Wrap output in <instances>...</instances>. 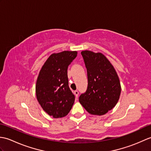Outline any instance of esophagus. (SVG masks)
Here are the masks:
<instances>
[{
    "label": "esophagus",
    "instance_id": "esophagus-1",
    "mask_svg": "<svg viewBox=\"0 0 151 151\" xmlns=\"http://www.w3.org/2000/svg\"><path fill=\"white\" fill-rule=\"evenodd\" d=\"M74 93H75L76 97H78V94H79V92L78 91H74Z\"/></svg>",
    "mask_w": 151,
    "mask_h": 151
}]
</instances>
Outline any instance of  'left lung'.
Returning <instances> with one entry per match:
<instances>
[{
  "instance_id": "obj_1",
  "label": "left lung",
  "mask_w": 151,
  "mask_h": 151,
  "mask_svg": "<svg viewBox=\"0 0 151 151\" xmlns=\"http://www.w3.org/2000/svg\"><path fill=\"white\" fill-rule=\"evenodd\" d=\"M88 75V88L79 97V102L89 114L102 115L113 108L121 95L117 74L102 53L81 52Z\"/></svg>"
}]
</instances>
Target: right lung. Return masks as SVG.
Returning <instances> with one entry per match:
<instances>
[{
  "label": "right lung",
  "instance_id": "1",
  "mask_svg": "<svg viewBox=\"0 0 151 151\" xmlns=\"http://www.w3.org/2000/svg\"><path fill=\"white\" fill-rule=\"evenodd\" d=\"M76 56V51L51 54L37 77L36 86L37 101L43 110L54 118L67 115L75 102V95L69 86L67 69Z\"/></svg>",
  "mask_w": 151,
  "mask_h": 151
}]
</instances>
